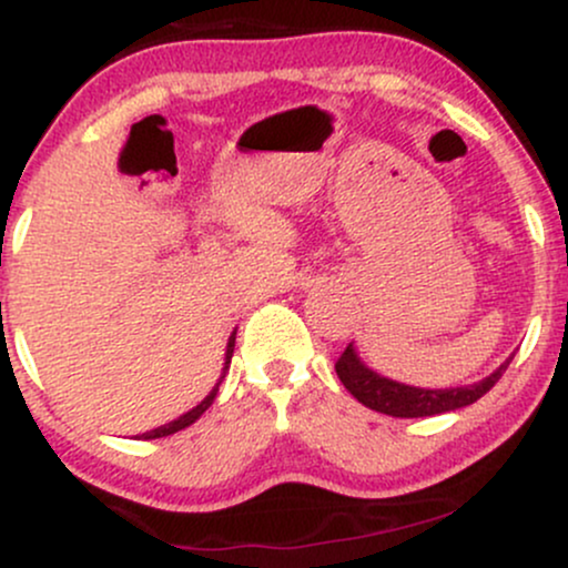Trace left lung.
Masks as SVG:
<instances>
[{"instance_id":"left-lung-1","label":"left lung","mask_w":568,"mask_h":568,"mask_svg":"<svg viewBox=\"0 0 568 568\" xmlns=\"http://www.w3.org/2000/svg\"><path fill=\"white\" fill-rule=\"evenodd\" d=\"M510 361L513 357H507L491 376H486V379L475 384H467V387L425 389L393 382L387 379V376L371 371L366 363L357 357L355 347L349 344V347L342 352V357L336 361V374L344 387L371 410H379V414L387 416H400V419H416V416L446 414V410L465 408L470 406V403L480 400V397L501 379V374L510 366Z\"/></svg>"}]
</instances>
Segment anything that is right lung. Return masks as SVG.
I'll return each mask as SVG.
<instances>
[{
	"instance_id": "obj_1",
	"label": "right lung",
	"mask_w": 568,
	"mask_h": 568,
	"mask_svg": "<svg viewBox=\"0 0 568 568\" xmlns=\"http://www.w3.org/2000/svg\"><path fill=\"white\" fill-rule=\"evenodd\" d=\"M232 352H234V334L230 336V342H226V357H224V371H221V379H224V376H226V371H230V363H232ZM221 379L216 382V387H213L211 393L205 395V400L197 403V406H194L192 410H186L184 416H179V419L168 422V425H162V427H158V429H149V433L139 435V438H143V440H152V438H165V435H173V433H179V429H184V427H189V425H194V422H197L200 416L205 414L207 408H211V403L216 400V393H219V384H221Z\"/></svg>"
}]
</instances>
